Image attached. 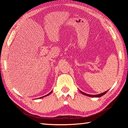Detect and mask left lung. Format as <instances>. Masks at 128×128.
Instances as JSON below:
<instances>
[{
	"label": "left lung",
	"instance_id": "8db88e82",
	"mask_svg": "<svg viewBox=\"0 0 128 128\" xmlns=\"http://www.w3.org/2000/svg\"><path fill=\"white\" fill-rule=\"evenodd\" d=\"M80 91L81 92V94H84V95L88 96H91V97H100V96H102L103 95H104V94H106L108 91H105V92H104L102 93V94H96V95L88 94H85V93H84V92H82V91Z\"/></svg>",
	"mask_w": 128,
	"mask_h": 128
}]
</instances>
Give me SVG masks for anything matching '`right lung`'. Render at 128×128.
<instances>
[{"mask_svg":"<svg viewBox=\"0 0 128 128\" xmlns=\"http://www.w3.org/2000/svg\"><path fill=\"white\" fill-rule=\"evenodd\" d=\"M52 93V91L51 92H50L47 95H46V96H42V97H40V98H43V97H45V96H48V95H49V94H50Z\"/></svg>","mask_w":128,"mask_h":128,"instance_id":"obj_1","label":"right lung"}]
</instances>
